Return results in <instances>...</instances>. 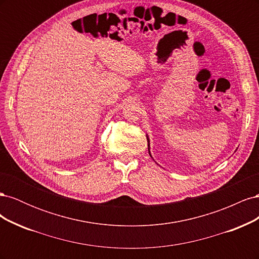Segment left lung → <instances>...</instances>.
<instances>
[{"mask_svg":"<svg viewBox=\"0 0 259 259\" xmlns=\"http://www.w3.org/2000/svg\"><path fill=\"white\" fill-rule=\"evenodd\" d=\"M147 140H148V151H149V155H150L151 158H152L151 152H150V139H149V136H148V134H147ZM152 159H153V158H152Z\"/></svg>","mask_w":259,"mask_h":259,"instance_id":"obj_1","label":"left lung"}]
</instances>
